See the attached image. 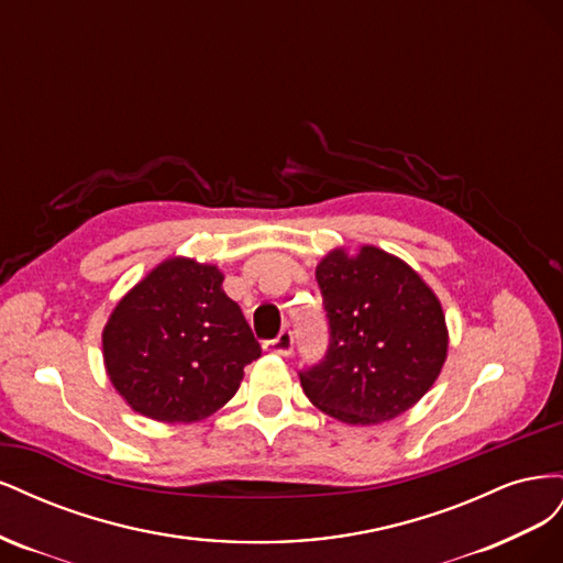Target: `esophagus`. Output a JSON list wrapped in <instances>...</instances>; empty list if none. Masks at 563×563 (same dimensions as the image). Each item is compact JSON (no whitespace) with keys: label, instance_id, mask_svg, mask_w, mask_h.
<instances>
[{"label":"esophagus","instance_id":"1","mask_svg":"<svg viewBox=\"0 0 563 563\" xmlns=\"http://www.w3.org/2000/svg\"><path fill=\"white\" fill-rule=\"evenodd\" d=\"M263 347H265V352L288 356V354L294 352V333L291 331H282L275 340H267Z\"/></svg>","mask_w":563,"mask_h":563}]
</instances>
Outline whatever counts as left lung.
<instances>
[{"label":"left lung","instance_id":"obj_1","mask_svg":"<svg viewBox=\"0 0 563 563\" xmlns=\"http://www.w3.org/2000/svg\"><path fill=\"white\" fill-rule=\"evenodd\" d=\"M331 343L300 373L308 399L345 424H378L416 406L449 354L441 302L418 272L378 246L333 249L317 265Z\"/></svg>","mask_w":563,"mask_h":563}]
</instances>
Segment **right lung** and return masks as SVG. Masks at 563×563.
<instances>
[{
    "label": "right lung",
    "instance_id": "1",
    "mask_svg": "<svg viewBox=\"0 0 563 563\" xmlns=\"http://www.w3.org/2000/svg\"><path fill=\"white\" fill-rule=\"evenodd\" d=\"M223 279L218 265L174 255L110 312L103 362L135 413L168 424L197 422L240 389L261 345Z\"/></svg>",
    "mask_w": 563,
    "mask_h": 563
}]
</instances>
